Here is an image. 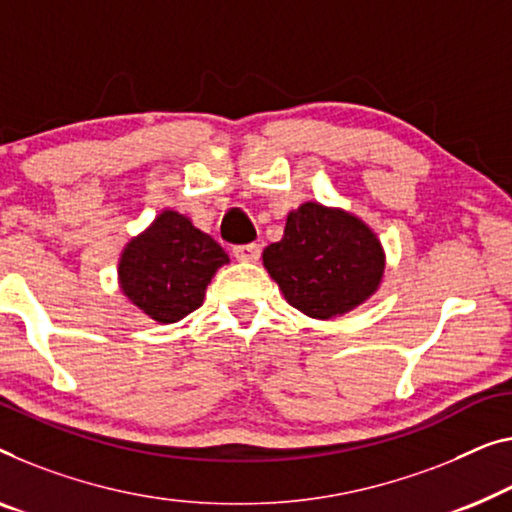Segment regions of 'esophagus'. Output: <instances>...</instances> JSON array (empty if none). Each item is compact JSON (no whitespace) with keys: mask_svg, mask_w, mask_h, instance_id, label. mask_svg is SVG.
<instances>
[{"mask_svg":"<svg viewBox=\"0 0 512 512\" xmlns=\"http://www.w3.org/2000/svg\"><path fill=\"white\" fill-rule=\"evenodd\" d=\"M233 256L238 258V261H247V263H254L261 258V247L254 242L249 244H238V247H233Z\"/></svg>","mask_w":512,"mask_h":512,"instance_id":"34e87169","label":"esophagus"}]
</instances>
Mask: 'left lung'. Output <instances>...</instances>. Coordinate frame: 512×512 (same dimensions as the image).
<instances>
[{
	"label": "left lung",
	"mask_w": 512,
	"mask_h": 512,
	"mask_svg": "<svg viewBox=\"0 0 512 512\" xmlns=\"http://www.w3.org/2000/svg\"><path fill=\"white\" fill-rule=\"evenodd\" d=\"M263 265L288 305L311 318H332L379 288L385 261L381 242L360 219L305 203L288 214L284 238L263 251Z\"/></svg>",
	"instance_id": "8db88e82"
}]
</instances>
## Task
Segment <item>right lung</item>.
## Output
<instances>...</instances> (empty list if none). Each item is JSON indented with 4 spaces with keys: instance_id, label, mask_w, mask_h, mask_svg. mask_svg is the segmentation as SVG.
<instances>
[{
    "instance_id": "right-lung-1",
    "label": "right lung",
    "mask_w": 512,
    "mask_h": 512,
    "mask_svg": "<svg viewBox=\"0 0 512 512\" xmlns=\"http://www.w3.org/2000/svg\"><path fill=\"white\" fill-rule=\"evenodd\" d=\"M228 263L226 251L173 210L159 214L131 240L120 261L122 291L159 323H175L203 305L214 272Z\"/></svg>"
}]
</instances>
